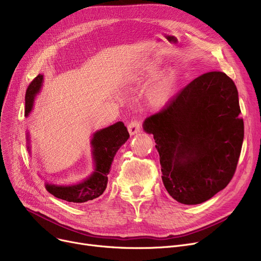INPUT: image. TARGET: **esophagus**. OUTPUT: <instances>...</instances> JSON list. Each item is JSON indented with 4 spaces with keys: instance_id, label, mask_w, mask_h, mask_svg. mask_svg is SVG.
<instances>
[{
    "instance_id": "34e87169",
    "label": "esophagus",
    "mask_w": 261,
    "mask_h": 261,
    "mask_svg": "<svg viewBox=\"0 0 261 261\" xmlns=\"http://www.w3.org/2000/svg\"><path fill=\"white\" fill-rule=\"evenodd\" d=\"M128 131L130 135H135L141 131V123L138 120H133L128 125Z\"/></svg>"
}]
</instances>
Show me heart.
<instances>
[{
	"label": "heart",
	"mask_w": 261,
	"mask_h": 261,
	"mask_svg": "<svg viewBox=\"0 0 261 261\" xmlns=\"http://www.w3.org/2000/svg\"><path fill=\"white\" fill-rule=\"evenodd\" d=\"M159 66L160 64L155 61H148L140 71L139 78L144 79L154 76L159 70ZM173 86L174 79L171 75L163 76L150 89V97L158 105L165 103L170 97Z\"/></svg>",
	"instance_id": "obj_1"
}]
</instances>
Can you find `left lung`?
<instances>
[{
    "mask_svg": "<svg viewBox=\"0 0 261 261\" xmlns=\"http://www.w3.org/2000/svg\"><path fill=\"white\" fill-rule=\"evenodd\" d=\"M238 91L222 72L194 79L159 113L145 119L160 154L168 194L200 204L224 189L235 173L244 136Z\"/></svg>",
    "mask_w": 261,
    "mask_h": 261,
    "instance_id": "8db88e82",
    "label": "left lung"
}]
</instances>
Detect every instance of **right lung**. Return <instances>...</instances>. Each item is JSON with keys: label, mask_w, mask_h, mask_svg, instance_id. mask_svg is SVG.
<instances>
[{"label": "right lung", "mask_w": 261, "mask_h": 261, "mask_svg": "<svg viewBox=\"0 0 261 261\" xmlns=\"http://www.w3.org/2000/svg\"><path fill=\"white\" fill-rule=\"evenodd\" d=\"M42 82L43 75L40 74L27 88L25 94V116H29L32 112L35 97L40 92ZM129 136L127 128L121 121L96 131L91 140L94 171L87 179L76 184L57 185L46 183V190L54 197L73 203H85L98 198L107 188L108 174L111 170L113 159L118 149L127 142ZM26 140L29 144L27 149L31 152L29 134Z\"/></svg>", "instance_id": "add662e5"}]
</instances>
